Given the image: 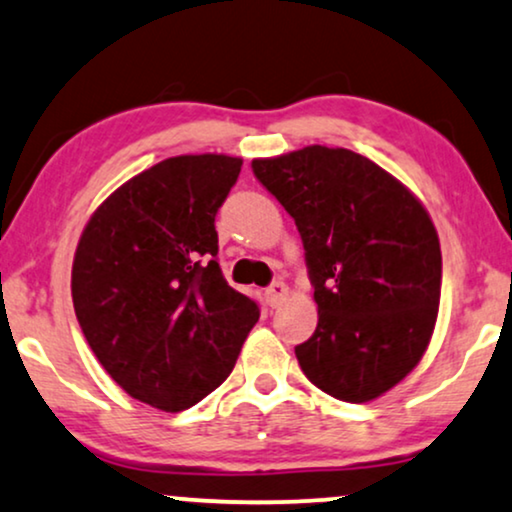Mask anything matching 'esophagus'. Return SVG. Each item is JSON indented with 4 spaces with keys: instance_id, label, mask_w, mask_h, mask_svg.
<instances>
[{
    "instance_id": "obj_1",
    "label": "esophagus",
    "mask_w": 512,
    "mask_h": 512,
    "mask_svg": "<svg viewBox=\"0 0 512 512\" xmlns=\"http://www.w3.org/2000/svg\"><path fill=\"white\" fill-rule=\"evenodd\" d=\"M264 295H267V302H269L271 306L283 304V302H285V297H288V285L281 283V281L271 283L269 288H267V292H264Z\"/></svg>"
}]
</instances>
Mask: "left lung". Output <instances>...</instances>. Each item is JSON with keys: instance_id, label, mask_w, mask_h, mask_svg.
Wrapping results in <instances>:
<instances>
[{"instance_id": "left-lung-1", "label": "left lung", "mask_w": 512, "mask_h": 512, "mask_svg": "<svg viewBox=\"0 0 512 512\" xmlns=\"http://www.w3.org/2000/svg\"><path fill=\"white\" fill-rule=\"evenodd\" d=\"M297 224L318 325L295 356L344 403H370L428 349L440 306L438 231L417 196L351 149L309 145L252 161Z\"/></svg>"}]
</instances>
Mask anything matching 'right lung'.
I'll return each instance as SVG.
<instances>
[{
    "label": "right lung",
    "instance_id": "add662e5",
    "mask_svg": "<svg viewBox=\"0 0 512 512\" xmlns=\"http://www.w3.org/2000/svg\"><path fill=\"white\" fill-rule=\"evenodd\" d=\"M241 166L227 154L173 156L109 194L81 231V332L109 377L156 410L182 412L213 393L260 318L215 260V215Z\"/></svg>",
    "mask_w": 512,
    "mask_h": 512
}]
</instances>
